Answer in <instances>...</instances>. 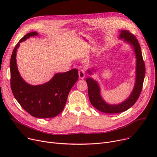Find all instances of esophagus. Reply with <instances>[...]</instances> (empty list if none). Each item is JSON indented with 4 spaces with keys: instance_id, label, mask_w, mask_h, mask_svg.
<instances>
[{
    "instance_id": "esophagus-1",
    "label": "esophagus",
    "mask_w": 157,
    "mask_h": 157,
    "mask_svg": "<svg viewBox=\"0 0 157 157\" xmlns=\"http://www.w3.org/2000/svg\"><path fill=\"white\" fill-rule=\"evenodd\" d=\"M78 74H79V79H83L85 77V70L83 69H81L78 72Z\"/></svg>"
}]
</instances>
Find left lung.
I'll return each mask as SVG.
<instances>
[{"mask_svg":"<svg viewBox=\"0 0 157 157\" xmlns=\"http://www.w3.org/2000/svg\"><path fill=\"white\" fill-rule=\"evenodd\" d=\"M119 38L123 39L126 43L130 44L134 48L136 56V76L135 86L130 96L123 102L118 104H109L106 103L101 95L100 87L98 83L91 78H87L86 81L88 85V97L90 102L95 108L101 112L114 114L127 111L137 101L143 88L145 76V64L143 61L141 46L136 36L128 31H120ZM94 69L88 70V72L92 74Z\"/></svg>","mask_w":157,"mask_h":157,"instance_id":"left-lung-1","label":"left lung"}]
</instances>
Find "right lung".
Wrapping results in <instances>:
<instances>
[{"mask_svg": "<svg viewBox=\"0 0 157 157\" xmlns=\"http://www.w3.org/2000/svg\"><path fill=\"white\" fill-rule=\"evenodd\" d=\"M38 33H28L22 37L13 49L10 61L11 88L18 102L31 116L35 118H53L64 108L71 88L78 79V72L73 69L63 73H56L47 83L30 85L26 83L18 72L16 65V51L20 43Z\"/></svg>", "mask_w": 157, "mask_h": 157, "instance_id": "obj_1", "label": "right lung"}]
</instances>
